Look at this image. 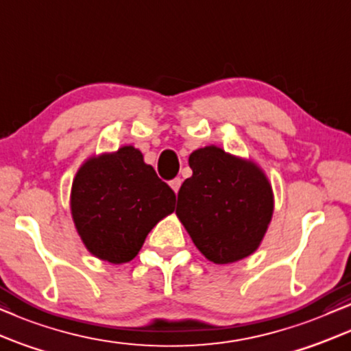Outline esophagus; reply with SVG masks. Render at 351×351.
I'll return each mask as SVG.
<instances>
[{
  "instance_id": "34e87169",
  "label": "esophagus",
  "mask_w": 351,
  "mask_h": 351,
  "mask_svg": "<svg viewBox=\"0 0 351 351\" xmlns=\"http://www.w3.org/2000/svg\"><path fill=\"white\" fill-rule=\"evenodd\" d=\"M170 188H171L173 191H175V194L178 193L180 188H181V180H180V178H175V180H171V181H170Z\"/></svg>"
}]
</instances>
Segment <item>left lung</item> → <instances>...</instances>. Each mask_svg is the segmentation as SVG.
Returning <instances> with one entry per match:
<instances>
[{"mask_svg":"<svg viewBox=\"0 0 351 351\" xmlns=\"http://www.w3.org/2000/svg\"><path fill=\"white\" fill-rule=\"evenodd\" d=\"M193 176L181 186L176 217L200 254L217 265L254 254L268 231L274 194L258 163L205 146L189 156Z\"/></svg>","mask_w":351,"mask_h":351,"instance_id":"obj_1","label":"left lung"}]
</instances>
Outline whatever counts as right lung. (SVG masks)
Returning a JSON list of instances; mask_svg holds the SVG:
<instances>
[{"label":"right lung","mask_w":351,"mask_h":351,"mask_svg":"<svg viewBox=\"0 0 351 351\" xmlns=\"http://www.w3.org/2000/svg\"><path fill=\"white\" fill-rule=\"evenodd\" d=\"M175 199L139 149L121 146L82 163L70 191V213L86 250L121 265L132 261L152 228L173 213Z\"/></svg>","instance_id":"obj_1"}]
</instances>
